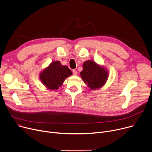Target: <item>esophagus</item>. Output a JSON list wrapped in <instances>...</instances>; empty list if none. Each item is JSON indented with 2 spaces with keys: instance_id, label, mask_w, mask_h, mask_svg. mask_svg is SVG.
<instances>
[{
  "instance_id": "obj_1",
  "label": "esophagus",
  "mask_w": 152,
  "mask_h": 152,
  "mask_svg": "<svg viewBox=\"0 0 152 152\" xmlns=\"http://www.w3.org/2000/svg\"><path fill=\"white\" fill-rule=\"evenodd\" d=\"M73 75H77V72L76 70H73Z\"/></svg>"
}]
</instances>
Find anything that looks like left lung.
Returning a JSON list of instances; mask_svg holds the SVG:
<instances>
[{
	"mask_svg": "<svg viewBox=\"0 0 152 152\" xmlns=\"http://www.w3.org/2000/svg\"><path fill=\"white\" fill-rule=\"evenodd\" d=\"M108 76L106 68L91 60L87 61L83 64V70L80 72L82 80L91 90L102 87L105 84Z\"/></svg>",
	"mask_w": 152,
	"mask_h": 152,
	"instance_id": "obj_1",
	"label": "left lung"
}]
</instances>
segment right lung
<instances>
[{"label": "right lung", "mask_w": 152, "mask_h": 152, "mask_svg": "<svg viewBox=\"0 0 152 152\" xmlns=\"http://www.w3.org/2000/svg\"><path fill=\"white\" fill-rule=\"evenodd\" d=\"M72 75V71L67 66L61 65L60 61H54L40 73L39 78L47 88L56 90Z\"/></svg>", "instance_id": "right-lung-1"}]
</instances>
